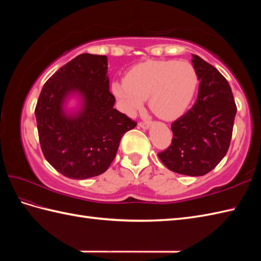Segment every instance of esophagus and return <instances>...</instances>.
<instances>
[{"label":"esophagus","mask_w":261,"mask_h":261,"mask_svg":"<svg viewBox=\"0 0 261 261\" xmlns=\"http://www.w3.org/2000/svg\"><path fill=\"white\" fill-rule=\"evenodd\" d=\"M138 125L142 127V129H148L149 125H150V122H149V121H140L139 123H138Z\"/></svg>","instance_id":"obj_1"}]
</instances>
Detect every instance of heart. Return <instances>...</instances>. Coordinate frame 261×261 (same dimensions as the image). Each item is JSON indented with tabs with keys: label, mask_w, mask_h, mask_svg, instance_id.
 <instances>
[{
	"label": "heart",
	"mask_w": 261,
	"mask_h": 261,
	"mask_svg": "<svg viewBox=\"0 0 261 261\" xmlns=\"http://www.w3.org/2000/svg\"><path fill=\"white\" fill-rule=\"evenodd\" d=\"M198 76L194 66L181 60H149L131 68L112 92L124 113L134 115L149 97V108L164 120L178 118L195 95Z\"/></svg>",
	"instance_id": "obj_1"
}]
</instances>
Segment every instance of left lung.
<instances>
[{
  "label": "left lung",
  "mask_w": 261,
  "mask_h": 261,
  "mask_svg": "<svg viewBox=\"0 0 261 261\" xmlns=\"http://www.w3.org/2000/svg\"><path fill=\"white\" fill-rule=\"evenodd\" d=\"M199 87L191 110L171 123L173 139L158 157L169 170L203 176L228 152L237 105L225 77L214 66L193 55Z\"/></svg>",
  "instance_id": "obj_1"
}]
</instances>
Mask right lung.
Wrapping results in <instances>:
<instances>
[{
    "instance_id": "right-lung-1",
    "label": "right lung",
    "mask_w": 261,
    "mask_h": 261,
    "mask_svg": "<svg viewBox=\"0 0 261 261\" xmlns=\"http://www.w3.org/2000/svg\"><path fill=\"white\" fill-rule=\"evenodd\" d=\"M108 57L82 54L60 67L43 85L35 114L43 156L60 174L85 179L103 174L115 158L121 138L137 122L113 108ZM83 98L80 113L62 109L69 93Z\"/></svg>"
}]
</instances>
